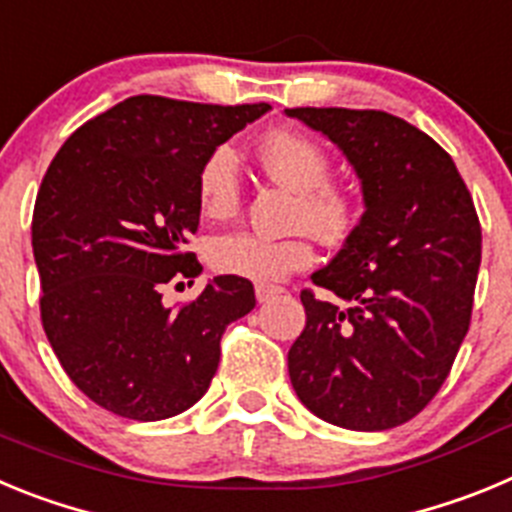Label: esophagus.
<instances>
[{
    "label": "esophagus",
    "mask_w": 512,
    "mask_h": 512,
    "mask_svg": "<svg viewBox=\"0 0 512 512\" xmlns=\"http://www.w3.org/2000/svg\"><path fill=\"white\" fill-rule=\"evenodd\" d=\"M277 295H282V289L279 287H271V284H259V287H256V300H259L261 305L269 300H274Z\"/></svg>",
    "instance_id": "34e87169"
}]
</instances>
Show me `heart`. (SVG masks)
I'll return each mask as SVG.
<instances>
[{"instance_id":"obj_1","label":"heart","mask_w":512,"mask_h":512,"mask_svg":"<svg viewBox=\"0 0 512 512\" xmlns=\"http://www.w3.org/2000/svg\"><path fill=\"white\" fill-rule=\"evenodd\" d=\"M259 161L271 179L300 194L297 220L323 238H341L354 223V200L346 189L328 184L330 158L318 140L297 130H271L259 140ZM241 166L230 146H217L197 171V197L202 212L215 220L233 217L241 207ZM315 253L305 235H274L259 230H233L217 235L207 248V261L220 274L248 282L271 284L312 264Z\"/></svg>"}]
</instances>
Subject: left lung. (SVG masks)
<instances>
[{
    "mask_svg": "<svg viewBox=\"0 0 512 512\" xmlns=\"http://www.w3.org/2000/svg\"><path fill=\"white\" fill-rule=\"evenodd\" d=\"M287 117L333 143L356 171L364 215L300 295L307 323L287 364L325 423L387 431L433 400L472 318L482 228L451 156L402 117L295 107Z\"/></svg>",
    "mask_w": 512,
    "mask_h": 512,
    "instance_id": "1",
    "label": "left lung"
}]
</instances>
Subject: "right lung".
<instances>
[{
	"label": "right lung",
	"mask_w": 512,
	"mask_h": 512,
	"mask_svg": "<svg viewBox=\"0 0 512 512\" xmlns=\"http://www.w3.org/2000/svg\"><path fill=\"white\" fill-rule=\"evenodd\" d=\"M269 110L138 94L84 122L45 171L33 212L40 318L99 408L164 420L210 387L225 328L256 305L253 284L215 277L179 310L161 297L202 271L187 251L202 161Z\"/></svg>",
	"instance_id": "right-lung-1"
}]
</instances>
